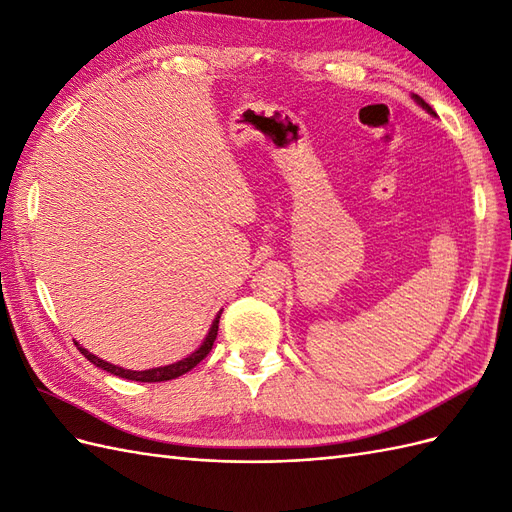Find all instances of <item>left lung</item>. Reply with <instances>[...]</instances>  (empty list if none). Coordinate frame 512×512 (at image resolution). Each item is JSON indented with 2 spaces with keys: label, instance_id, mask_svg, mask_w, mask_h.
<instances>
[{
  "label": "left lung",
  "instance_id": "left-lung-1",
  "mask_svg": "<svg viewBox=\"0 0 512 512\" xmlns=\"http://www.w3.org/2000/svg\"><path fill=\"white\" fill-rule=\"evenodd\" d=\"M412 98H414V102H416L418 106H423V108H425V111H427L429 115H433V117H436V113H433V108H431V106H429V104H427V102H425L423 98H418L416 94H412Z\"/></svg>",
  "mask_w": 512,
  "mask_h": 512
}]
</instances>
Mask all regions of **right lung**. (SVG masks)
I'll return each mask as SVG.
<instances>
[{"mask_svg": "<svg viewBox=\"0 0 512 512\" xmlns=\"http://www.w3.org/2000/svg\"><path fill=\"white\" fill-rule=\"evenodd\" d=\"M220 316H222V309L218 312V316H215V320L211 322L209 333H207V337L203 339V344H200L192 354H188V356H185V359H181V361H177V363H170V365H164V367H153V369H145V371L123 369V367H119V365L102 361L100 356L91 354V352H89L87 348H83L79 342H74V344H76V348L81 350V354H85V359H87L89 363H94L96 367L108 371V374H113V376L126 378V380H134V382H164V380H175V378H179V376H183V374H188V371H190L192 367H196V365H198L200 361H203L205 356L211 352L215 337H218Z\"/></svg>", "mask_w": 512, "mask_h": 512, "instance_id": "add662e5", "label": "right lung"}]
</instances>
